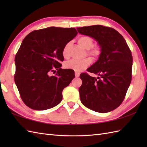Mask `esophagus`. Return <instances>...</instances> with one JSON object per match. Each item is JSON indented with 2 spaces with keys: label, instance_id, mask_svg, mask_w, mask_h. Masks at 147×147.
I'll use <instances>...</instances> for the list:
<instances>
[{
  "label": "esophagus",
  "instance_id": "obj_1",
  "mask_svg": "<svg viewBox=\"0 0 147 147\" xmlns=\"http://www.w3.org/2000/svg\"><path fill=\"white\" fill-rule=\"evenodd\" d=\"M80 73H78V72L75 71V76L76 77H79L80 76Z\"/></svg>",
  "mask_w": 147,
  "mask_h": 147
}]
</instances>
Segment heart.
Instances as JSON below:
<instances>
[{
	"mask_svg": "<svg viewBox=\"0 0 147 147\" xmlns=\"http://www.w3.org/2000/svg\"><path fill=\"white\" fill-rule=\"evenodd\" d=\"M79 45L86 50H88V54L92 56L93 57H96L100 54L101 49L99 47H93V39L88 36H80L78 40ZM69 46V43L65 45L62 50V55L64 57H66L68 54V49ZM91 64V60L89 58H85L83 59H72L65 62V67L67 69H71L76 72H80L88 67Z\"/></svg>",
	"mask_w": 147,
	"mask_h": 147,
	"instance_id": "heart-1",
	"label": "heart"
}]
</instances>
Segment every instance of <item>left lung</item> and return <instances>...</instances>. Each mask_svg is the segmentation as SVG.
Segmentation results:
<instances>
[{
    "label": "left lung",
    "mask_w": 147,
    "mask_h": 147,
    "mask_svg": "<svg viewBox=\"0 0 147 147\" xmlns=\"http://www.w3.org/2000/svg\"><path fill=\"white\" fill-rule=\"evenodd\" d=\"M77 30L95 39L101 49L98 60L87 69L99 77L87 73L80 76L81 102L100 113L113 111L123 102L131 81V52L123 36L112 28L93 25L77 28Z\"/></svg>",
    "instance_id": "left-lung-1"
}]
</instances>
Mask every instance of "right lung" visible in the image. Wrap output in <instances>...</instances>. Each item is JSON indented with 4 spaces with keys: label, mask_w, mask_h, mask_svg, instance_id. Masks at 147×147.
Instances as JSON below:
<instances>
[{
    "label": "right lung",
    "mask_w": 147,
    "mask_h": 147,
    "mask_svg": "<svg viewBox=\"0 0 147 147\" xmlns=\"http://www.w3.org/2000/svg\"><path fill=\"white\" fill-rule=\"evenodd\" d=\"M77 34L74 28L52 26L33 31L24 38L15 57L14 81L28 107L43 111L61 102L62 90L75 77L73 70L61 68L62 50Z\"/></svg>",
    "instance_id": "right-lung-1"
}]
</instances>
